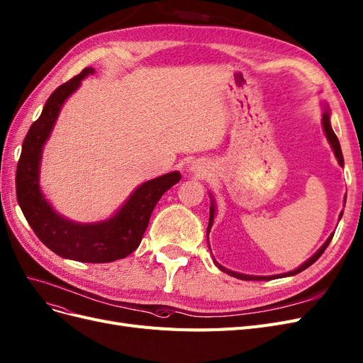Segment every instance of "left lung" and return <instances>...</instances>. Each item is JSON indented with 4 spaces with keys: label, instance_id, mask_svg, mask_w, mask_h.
I'll list each match as a JSON object with an SVG mask.
<instances>
[{
    "label": "left lung",
    "instance_id": "1",
    "mask_svg": "<svg viewBox=\"0 0 363 363\" xmlns=\"http://www.w3.org/2000/svg\"><path fill=\"white\" fill-rule=\"evenodd\" d=\"M323 128H324V132H326V136H328V140H329V143H330V145H332V148H333V152H335V156H336V159H338V162H340V165L341 167H344V157H342V152H341V145H340V141H338V136L335 135V132H333V129H332V126H330V120H329V109H326L324 111V114H323ZM341 216H342V213H341ZM341 216H340V219H341ZM213 219H215V207H213V204L210 206V219H208V227H207V235H208V233H210V228H211V225H213ZM335 234V233H333ZM333 234L329 237V239L326 240V243H324L318 251L312 255L306 262H303V264L298 267V269H296V270H293V272H289V273H284V274H274V277H249V274H242V273H235V272H233V270H228V269H225V267H222L219 262H216L215 261V264L222 270V272H225V273H228V274H231V277H234V278H237V279H242V281H270V279H277V278H284V277H293V274H297V273H301V272H303L305 269H308L309 266H312L314 264V262L323 255V252L326 251V247L329 246V243H330V240H332V237H333Z\"/></svg>",
    "mask_w": 363,
    "mask_h": 363
}]
</instances>
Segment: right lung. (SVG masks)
<instances>
[{
	"label": "right lung",
	"mask_w": 363,
	"mask_h": 363,
	"mask_svg": "<svg viewBox=\"0 0 363 363\" xmlns=\"http://www.w3.org/2000/svg\"><path fill=\"white\" fill-rule=\"evenodd\" d=\"M93 72L91 67H85L77 77L60 85L49 96L40 117L31 124L16 168V196L30 227L52 252L81 262H109L130 255L140 246L160 196L179 183L182 176L174 171L145 182L130 195L116 216L104 222L74 223L55 213L39 187L42 148L62 104L81 85L84 77L93 74Z\"/></svg>",
	"instance_id": "right-lung-1"
}]
</instances>
